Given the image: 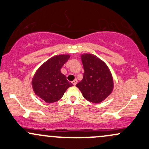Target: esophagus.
I'll return each instance as SVG.
<instances>
[{
	"label": "esophagus",
	"mask_w": 149,
	"mask_h": 149,
	"mask_svg": "<svg viewBox=\"0 0 149 149\" xmlns=\"http://www.w3.org/2000/svg\"><path fill=\"white\" fill-rule=\"evenodd\" d=\"M72 83H73V85H76V84H77V80L76 79V80H73V81L72 82Z\"/></svg>",
	"instance_id": "1"
}]
</instances>
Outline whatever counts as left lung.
I'll use <instances>...</instances> for the list:
<instances>
[{"mask_svg":"<svg viewBox=\"0 0 149 149\" xmlns=\"http://www.w3.org/2000/svg\"><path fill=\"white\" fill-rule=\"evenodd\" d=\"M85 72L83 78L76 85L86 100L99 103L113 89V79L107 65L101 59L92 54L81 55Z\"/></svg>","mask_w":149,"mask_h":149,"instance_id":"left-lung-1","label":"left lung"}]
</instances>
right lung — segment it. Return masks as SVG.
Returning a JSON list of instances; mask_svg holds the SVG:
<instances>
[{"instance_id": "add662e5", "label": "right lung", "mask_w": 149, "mask_h": 149, "mask_svg": "<svg viewBox=\"0 0 149 149\" xmlns=\"http://www.w3.org/2000/svg\"><path fill=\"white\" fill-rule=\"evenodd\" d=\"M69 57V55H55L43 64L36 72L32 81L33 90L46 103L60 100L68 87L73 86L60 71Z\"/></svg>"}]
</instances>
